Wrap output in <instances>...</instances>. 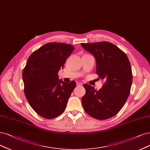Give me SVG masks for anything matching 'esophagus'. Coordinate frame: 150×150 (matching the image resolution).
Returning a JSON list of instances; mask_svg holds the SVG:
<instances>
[{"label":"esophagus","instance_id":"34e87169","mask_svg":"<svg viewBox=\"0 0 150 150\" xmlns=\"http://www.w3.org/2000/svg\"><path fill=\"white\" fill-rule=\"evenodd\" d=\"M76 85L78 86H83V84L81 83H79V82H77L76 83Z\"/></svg>","mask_w":150,"mask_h":150}]
</instances>
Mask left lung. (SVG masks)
<instances>
[{
  "mask_svg": "<svg viewBox=\"0 0 150 150\" xmlns=\"http://www.w3.org/2000/svg\"><path fill=\"white\" fill-rule=\"evenodd\" d=\"M96 59V74L105 83L98 91L84 84L83 109L91 117L105 120L113 117L122 108L132 83V72L127 55L114 44L106 42L81 43Z\"/></svg>",
  "mask_w": 150,
  "mask_h": 150,
  "instance_id": "left-lung-1",
  "label": "left lung"
}]
</instances>
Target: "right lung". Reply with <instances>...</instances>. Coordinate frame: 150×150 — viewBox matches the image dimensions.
Segmentation results:
<instances>
[{
    "instance_id": "obj_1",
    "label": "right lung",
    "mask_w": 150,
    "mask_h": 150,
    "mask_svg": "<svg viewBox=\"0 0 150 150\" xmlns=\"http://www.w3.org/2000/svg\"><path fill=\"white\" fill-rule=\"evenodd\" d=\"M74 50L71 44L49 42L33 52L22 78L24 92L31 107L41 117L53 119L65 109L76 82L59 79L58 72Z\"/></svg>"
}]
</instances>
